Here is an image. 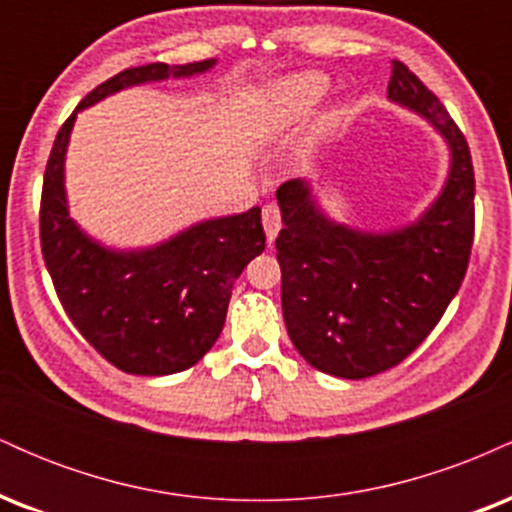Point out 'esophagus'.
I'll return each instance as SVG.
<instances>
[{"instance_id": "34e87169", "label": "esophagus", "mask_w": 512, "mask_h": 512, "mask_svg": "<svg viewBox=\"0 0 512 512\" xmlns=\"http://www.w3.org/2000/svg\"><path fill=\"white\" fill-rule=\"evenodd\" d=\"M262 226H264V233H267V243H274L276 233H279V228H281L279 207H274V204H267V207L262 209Z\"/></svg>"}]
</instances>
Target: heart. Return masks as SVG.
I'll return each mask as SVG.
<instances>
[{"label":"heart","instance_id":"heart-1","mask_svg":"<svg viewBox=\"0 0 512 512\" xmlns=\"http://www.w3.org/2000/svg\"><path fill=\"white\" fill-rule=\"evenodd\" d=\"M330 81L320 72H298L276 79L262 91V127L267 132H286L298 127L315 105L325 98ZM330 127V117H322V129Z\"/></svg>","mask_w":512,"mask_h":512}]
</instances>
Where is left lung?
<instances>
[{"label": "left lung", "mask_w": 512, "mask_h": 512, "mask_svg": "<svg viewBox=\"0 0 512 512\" xmlns=\"http://www.w3.org/2000/svg\"><path fill=\"white\" fill-rule=\"evenodd\" d=\"M387 98L424 117L450 151L448 178L419 219L366 231L332 219L310 180L276 190L286 330L310 366L346 380L383 373L424 342L460 291L474 240V168L460 127L397 60Z\"/></svg>", "instance_id": "1"}]
</instances>
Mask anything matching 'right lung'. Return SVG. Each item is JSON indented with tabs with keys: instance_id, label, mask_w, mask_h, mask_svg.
I'll return each instance as SVG.
<instances>
[{
	"instance_id": "obj_1",
	"label": "right lung",
	"mask_w": 512,
	"mask_h": 512,
	"mask_svg": "<svg viewBox=\"0 0 512 512\" xmlns=\"http://www.w3.org/2000/svg\"><path fill=\"white\" fill-rule=\"evenodd\" d=\"M216 60L144 64L103 81L76 105L52 144L40 199V245L64 313L115 368L170 375L192 368L226 322L233 284L264 250L260 207L192 223L163 243L117 250L69 214L64 158L76 115L125 88L190 79Z\"/></svg>"
}]
</instances>
